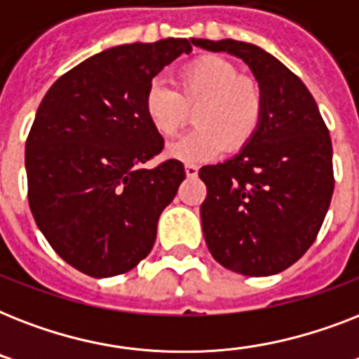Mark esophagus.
I'll list each match as a JSON object with an SVG mask.
<instances>
[{"instance_id":"1","label":"esophagus","mask_w":359,"mask_h":359,"mask_svg":"<svg viewBox=\"0 0 359 359\" xmlns=\"http://www.w3.org/2000/svg\"><path fill=\"white\" fill-rule=\"evenodd\" d=\"M184 171H186V177H190V179H196L197 177V165H194V163H186L184 165Z\"/></svg>"}]
</instances>
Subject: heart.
<instances>
[{
    "label": "heart",
    "instance_id": "obj_1",
    "mask_svg": "<svg viewBox=\"0 0 359 359\" xmlns=\"http://www.w3.org/2000/svg\"><path fill=\"white\" fill-rule=\"evenodd\" d=\"M194 109L197 128L168 149L169 156L182 162H201L250 145L264 119V95L231 61L205 55L179 70L175 91L152 81L143 97L147 121L163 140L184 128Z\"/></svg>",
    "mask_w": 359,
    "mask_h": 359
}]
</instances>
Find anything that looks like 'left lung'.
Masks as SVG:
<instances>
[{"label":"left lung","mask_w":359,"mask_h":359,"mask_svg":"<svg viewBox=\"0 0 359 359\" xmlns=\"http://www.w3.org/2000/svg\"><path fill=\"white\" fill-rule=\"evenodd\" d=\"M196 44L242 59L264 95V119L250 145L199 169L208 250L242 276L283 272L311 248L332 201L328 126L304 81L268 52L233 39Z\"/></svg>","instance_id":"obj_1"}]
</instances>
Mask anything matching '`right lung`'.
I'll list each match as a JSON object with an SVG mask.
<instances>
[{"label":"right lung","mask_w":359,"mask_h":359,"mask_svg":"<svg viewBox=\"0 0 359 359\" xmlns=\"http://www.w3.org/2000/svg\"><path fill=\"white\" fill-rule=\"evenodd\" d=\"M196 42L104 50L61 76L36 109L25 141L29 208L53 251L91 278L128 272L151 253L158 218L184 180L173 158L141 168L163 149L143 97Z\"/></svg>","instance_id":"obj_1"}]
</instances>
